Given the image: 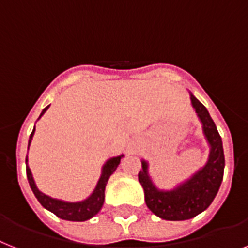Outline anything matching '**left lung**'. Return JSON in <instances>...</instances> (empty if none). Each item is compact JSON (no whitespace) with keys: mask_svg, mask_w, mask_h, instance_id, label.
<instances>
[{"mask_svg":"<svg viewBox=\"0 0 248 248\" xmlns=\"http://www.w3.org/2000/svg\"><path fill=\"white\" fill-rule=\"evenodd\" d=\"M191 103L202 124V131L209 145L210 154L206 164L194 176L170 191L158 190L148 173V162L142 160L139 173L145 194V202L152 213L166 220H187L199 215L210 206L217 196L224 173V152L222 138L208 109L191 94Z\"/></svg>","mask_w":248,"mask_h":248,"instance_id":"left-lung-1","label":"left lung"}]
</instances>
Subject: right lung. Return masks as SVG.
<instances>
[{
  "instance_id": "add662e5",
  "label": "right lung",
  "mask_w": 248,
  "mask_h": 248,
  "mask_svg": "<svg viewBox=\"0 0 248 248\" xmlns=\"http://www.w3.org/2000/svg\"><path fill=\"white\" fill-rule=\"evenodd\" d=\"M49 107V106H48ZM48 107H46L43 109V112L40 113L39 118L44 114V112L48 109ZM34 131L30 134L29 138V144H28V149H29V145L31 142V139H33ZM124 155L114 156V158L108 159L106 162V164L102 168V176H100L99 181L96 183V187L93 191V194L90 195L88 199L82 201H78V202H67V201L58 200V199H53V197L48 196V195L43 194L38 190L37 185L34 182L33 174L30 172V168L28 166V156L25 159L26 163V177H28V181H29L30 188L34 192L35 197L38 199L40 204L43 208H46L47 210L52 211L53 214H56L58 218L65 219V220H70V222H85L88 219L93 218L94 215L98 214L99 210L103 206L104 202V190H106L107 182L109 180L110 174L116 170V168L118 167L121 162V158Z\"/></svg>"
}]
</instances>
